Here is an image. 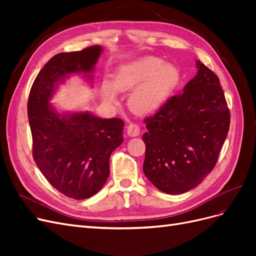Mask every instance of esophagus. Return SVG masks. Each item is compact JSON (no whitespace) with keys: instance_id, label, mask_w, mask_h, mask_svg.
Returning a JSON list of instances; mask_svg holds the SVG:
<instances>
[{"instance_id":"1","label":"esophagus","mask_w":256,"mask_h":256,"mask_svg":"<svg viewBox=\"0 0 256 256\" xmlns=\"http://www.w3.org/2000/svg\"><path fill=\"white\" fill-rule=\"evenodd\" d=\"M127 134L129 136H138L140 134V127L136 124H130L127 127Z\"/></svg>"}]
</instances>
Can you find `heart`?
I'll return each instance as SVG.
<instances>
[{
    "label": "heart",
    "mask_w": 256,
    "mask_h": 256,
    "mask_svg": "<svg viewBox=\"0 0 256 256\" xmlns=\"http://www.w3.org/2000/svg\"><path fill=\"white\" fill-rule=\"evenodd\" d=\"M180 80L182 74L176 65L150 56L120 66L112 83L104 81L102 96L106 104L116 106L118 92L132 90L128 98L130 110L138 114H150L172 96Z\"/></svg>",
    "instance_id": "obj_1"
}]
</instances>
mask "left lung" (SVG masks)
Listing matches in <instances>:
<instances>
[{
  "label": "left lung",
  "mask_w": 256,
  "mask_h": 256,
  "mask_svg": "<svg viewBox=\"0 0 256 256\" xmlns=\"http://www.w3.org/2000/svg\"><path fill=\"white\" fill-rule=\"evenodd\" d=\"M196 68L184 94L145 118L143 172L168 194L184 193L204 180L228 132L230 111L219 78L200 60Z\"/></svg>",
  "instance_id": "8db88e82"
}]
</instances>
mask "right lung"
Here are the masks:
<instances>
[{
  "label": "right lung",
  "instance_id": "1",
  "mask_svg": "<svg viewBox=\"0 0 256 256\" xmlns=\"http://www.w3.org/2000/svg\"><path fill=\"white\" fill-rule=\"evenodd\" d=\"M102 51V46H92L54 56L37 74L28 96L34 160L54 188L74 200L88 198L104 187L111 154L124 141V122L90 111H60L51 100L72 76L81 74L92 84Z\"/></svg>",
  "mask_w": 256,
  "mask_h": 256
}]
</instances>
